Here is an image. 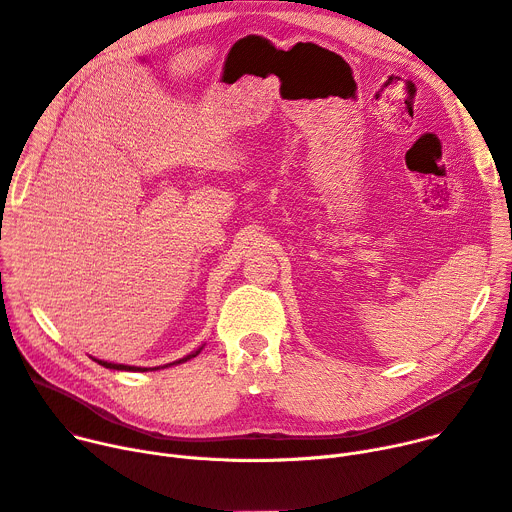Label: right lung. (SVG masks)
I'll return each mask as SVG.
<instances>
[{"instance_id": "obj_1", "label": "right lung", "mask_w": 512, "mask_h": 512, "mask_svg": "<svg viewBox=\"0 0 512 512\" xmlns=\"http://www.w3.org/2000/svg\"><path fill=\"white\" fill-rule=\"evenodd\" d=\"M203 350V346L201 348H197L195 352H191V354H187L185 358H181V360H177V362H170V364H164L162 368H168V366H173V364H181V362H187V360H191V358H195L199 352ZM94 362H98L100 366H105V368H111V370H138V372H146V370H158L160 366H156V368H142V366H127V364H115V362H105V360H96L94 358Z\"/></svg>"}]
</instances>
